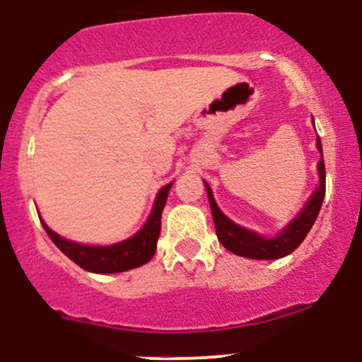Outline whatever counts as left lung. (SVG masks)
<instances>
[{
	"label": "left lung",
	"mask_w": 362,
	"mask_h": 362,
	"mask_svg": "<svg viewBox=\"0 0 362 362\" xmlns=\"http://www.w3.org/2000/svg\"><path fill=\"white\" fill-rule=\"evenodd\" d=\"M317 148L322 153V142L320 137L317 139ZM318 176H320V182H318L317 189L313 195L310 197L308 204L304 209L298 214L294 221L287 225L281 234L276 238H262V235L255 234L252 230L239 227L234 221L228 220L220 207L216 206L213 199V192H211L209 185H206L207 197H209L211 204V213H213L214 227H216V235L220 239L221 245L228 250V252L235 253L239 257H246V259H257V260H271V259H281V257L288 255L294 252L299 245L304 241L308 235L310 228L313 227L315 220L318 216L322 202H324L325 195V165H324V156H320L318 162Z\"/></svg>",
	"instance_id": "8db88e82"
}]
</instances>
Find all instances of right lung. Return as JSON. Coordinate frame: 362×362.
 I'll list each match as a JSON object with an SVG mask.
<instances>
[{
	"mask_svg": "<svg viewBox=\"0 0 362 362\" xmlns=\"http://www.w3.org/2000/svg\"><path fill=\"white\" fill-rule=\"evenodd\" d=\"M173 182L163 186L156 195V202L153 206L151 214H149L148 221L144 227L134 235V238L121 241L117 245L110 246H88L78 245V243L68 241L61 235L52 232L47 225L42 221L45 232L49 238L52 239L56 246L68 257L74 260L77 266L82 269L91 271V273L109 274V273H123V271L134 269V267L144 266L146 262L153 259L156 252V241L160 238V230H162V213L165 207L167 195Z\"/></svg>",
	"mask_w": 362,
	"mask_h": 362,
	"instance_id": "right-lung-1",
	"label": "right lung"
}]
</instances>
